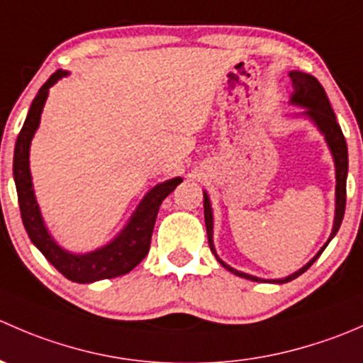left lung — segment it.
Listing matches in <instances>:
<instances>
[{
  "label": "left lung",
  "instance_id": "8db88e82",
  "mask_svg": "<svg viewBox=\"0 0 363 363\" xmlns=\"http://www.w3.org/2000/svg\"><path fill=\"white\" fill-rule=\"evenodd\" d=\"M291 82H294V94H291V101L296 105H302V107H307V111L303 113L311 117L314 123L318 124V128L321 130V133L325 135L327 138V144L330 145V151L334 155V161H335V177H337V188H335V221H334V230H332V235L328 239V242L332 240V237L339 232L340 228V223H342L344 218V208H346V177H347V145H346V138H344L342 130H340L337 119H335V113L332 111L330 107V101H328L327 93H325L323 86L318 82L316 77L309 75V73H302V72H291ZM203 212H205V226H207V239H208V246H211V251L214 252V244H212V208H211V202H208L207 195L203 193ZM328 242L325 244L323 250L318 252L306 267L298 270V272L291 274V276L284 277V279H276L272 283H288V281L295 279L298 277L300 274L306 272L318 258H320L321 252L325 251V247L328 246ZM218 258V255H216ZM218 262L225 267L226 270H230L232 274L240 277H246L250 281H265V279H259V277L250 276V274H244L239 272V270L232 269L228 267L226 263H223L221 259L218 258ZM270 283V281H269Z\"/></svg>",
  "mask_w": 363,
  "mask_h": 363
}]
</instances>
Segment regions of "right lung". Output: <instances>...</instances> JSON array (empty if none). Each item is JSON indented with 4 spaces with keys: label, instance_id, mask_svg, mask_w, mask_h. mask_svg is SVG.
<instances>
[{
    "label": "right lung",
    "instance_id": "1",
    "mask_svg": "<svg viewBox=\"0 0 363 363\" xmlns=\"http://www.w3.org/2000/svg\"><path fill=\"white\" fill-rule=\"evenodd\" d=\"M65 75H67V72H63V69H57L56 73H52L49 80L40 87L38 94L33 100L23 130H21L16 142L13 179H16L17 196H19L21 218H23L24 228L31 242L67 279L73 281V283H94V281L111 279V277L128 274L145 258L149 247H151V237L160 205L181 184L182 179H170V181L152 188L147 193V196L142 200V203L138 205L137 212L128 223L126 228L108 246L87 252V255H69V252L61 250L47 232L42 216H40L38 203L35 200L31 174H29V144H31L33 135L40 124V113H42L43 104H45L47 94H49V87Z\"/></svg>",
    "mask_w": 363,
    "mask_h": 363
}]
</instances>
